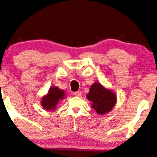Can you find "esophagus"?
I'll use <instances>...</instances> for the list:
<instances>
[{
    "instance_id": "esophagus-1",
    "label": "esophagus",
    "mask_w": 157,
    "mask_h": 157,
    "mask_svg": "<svg viewBox=\"0 0 157 157\" xmlns=\"http://www.w3.org/2000/svg\"><path fill=\"white\" fill-rule=\"evenodd\" d=\"M74 95H75L76 96H81V91H76L74 92Z\"/></svg>"
}]
</instances>
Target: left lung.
Segmentation results:
<instances>
[{"mask_svg": "<svg viewBox=\"0 0 157 157\" xmlns=\"http://www.w3.org/2000/svg\"><path fill=\"white\" fill-rule=\"evenodd\" d=\"M86 97L92 102L91 106L98 114L103 115L112 110L117 102L116 94L99 83H94Z\"/></svg>", "mask_w": 157, "mask_h": 157, "instance_id": "obj_1", "label": "left lung"}]
</instances>
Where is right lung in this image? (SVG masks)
Instances as JSON below:
<instances>
[{
	"mask_svg": "<svg viewBox=\"0 0 157 157\" xmlns=\"http://www.w3.org/2000/svg\"><path fill=\"white\" fill-rule=\"evenodd\" d=\"M65 96L64 91L59 89L56 86H52L47 94L41 99V105L46 110L54 111L59 100L63 99Z\"/></svg>",
	"mask_w": 157,
	"mask_h": 157,
	"instance_id": "right-lung-1",
	"label": "right lung"
}]
</instances>
